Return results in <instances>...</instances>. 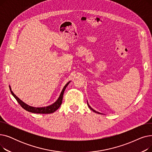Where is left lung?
I'll list each match as a JSON object with an SVG mask.
<instances>
[{"instance_id":"left-lung-1","label":"left lung","mask_w":152,"mask_h":152,"mask_svg":"<svg viewBox=\"0 0 152 152\" xmlns=\"http://www.w3.org/2000/svg\"><path fill=\"white\" fill-rule=\"evenodd\" d=\"M87 105H88V106H89V108H90V109H91V110H92V111H94V112H95V113H99V112H98V111H95V110H94V109H92V108H91V107H90V106H89V104H88V103H87Z\"/></svg>"}]
</instances>
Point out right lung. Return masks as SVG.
I'll return each mask as SVG.
<instances>
[{"label":"right lung","mask_w":152,"mask_h":152,"mask_svg":"<svg viewBox=\"0 0 152 152\" xmlns=\"http://www.w3.org/2000/svg\"><path fill=\"white\" fill-rule=\"evenodd\" d=\"M69 83H70V81L68 82L65 86H64L63 89L58 99H57V100L56 101L55 103H53L52 105L47 106V107H31V106H29V105L26 104L25 103H24L22 100H21L18 97H17L14 94V93L11 90L10 86H9V87H10V90L12 94L13 95V96L15 98L16 100H17V101L18 102V103L23 108H24L28 111H29V112H31V113H39V114H49V113H52L55 112L56 110H57L58 109V108L61 105L64 92H65L66 87H67V86L69 84Z\"/></svg>","instance_id":"1"}]
</instances>
